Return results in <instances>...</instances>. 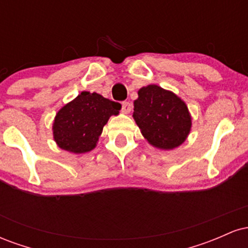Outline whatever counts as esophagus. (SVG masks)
<instances>
[{"label":"esophagus","instance_id":"34e87169","mask_svg":"<svg viewBox=\"0 0 248 248\" xmlns=\"http://www.w3.org/2000/svg\"><path fill=\"white\" fill-rule=\"evenodd\" d=\"M122 113L124 114H128V113H130V110H132V104L128 101H124L122 102V108H121Z\"/></svg>","mask_w":248,"mask_h":248}]
</instances>
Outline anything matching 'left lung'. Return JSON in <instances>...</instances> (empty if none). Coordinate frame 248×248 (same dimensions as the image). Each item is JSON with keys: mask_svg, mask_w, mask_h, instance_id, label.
I'll list each match as a JSON object with an SVG mask.
<instances>
[{"mask_svg": "<svg viewBox=\"0 0 248 248\" xmlns=\"http://www.w3.org/2000/svg\"><path fill=\"white\" fill-rule=\"evenodd\" d=\"M138 94L133 118L148 143L161 150L181 146L192 126L186 102L171 91L155 84L141 87Z\"/></svg>", "mask_w": 248, "mask_h": 248, "instance_id": "obj_1", "label": "left lung"}]
</instances>
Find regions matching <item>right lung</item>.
<instances>
[{
  "label": "right lung",
  "instance_id": "add662e5",
  "mask_svg": "<svg viewBox=\"0 0 248 248\" xmlns=\"http://www.w3.org/2000/svg\"><path fill=\"white\" fill-rule=\"evenodd\" d=\"M120 109L119 102L84 91L55 116L52 132L57 146L73 154L91 152L96 147L105 124Z\"/></svg>",
  "mask_w": 248,
  "mask_h": 248
}]
</instances>
